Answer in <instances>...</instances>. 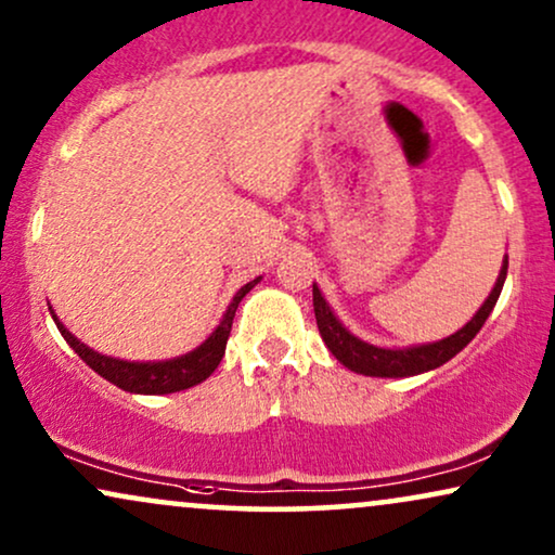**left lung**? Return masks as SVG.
Wrapping results in <instances>:
<instances>
[{"label":"left lung","mask_w":555,"mask_h":555,"mask_svg":"<svg viewBox=\"0 0 555 555\" xmlns=\"http://www.w3.org/2000/svg\"><path fill=\"white\" fill-rule=\"evenodd\" d=\"M504 279H507V256H504L502 261L494 289L489 292V297L483 299V305L476 310L474 318L468 320L461 330H455L453 335H448V338L435 340V343H423V346L384 348V346H374V343L361 340L359 335L350 333V330L335 318L333 307H330L325 297H322L318 284H312L314 318H318L320 335L322 340H325L327 350L346 369L363 376H382V378L417 376V374H425V371L443 366L446 361H451L455 353H461V350L474 340V335L479 333L483 322H487L489 314H492L496 299H500Z\"/></svg>","instance_id":"8db88e82"}]
</instances>
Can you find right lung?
<instances>
[{
    "mask_svg": "<svg viewBox=\"0 0 555 555\" xmlns=\"http://www.w3.org/2000/svg\"><path fill=\"white\" fill-rule=\"evenodd\" d=\"M258 282H261V276H256L254 282H248L235 292V297L230 299L225 314H222L220 325L209 333V338L205 343H199V346L189 350L184 356H177V359H166V361H122V359H115V356H104L100 350L83 346L76 335L68 333V327L59 320V314L53 312V307H48V310H51L53 322L55 327L61 330L63 340L79 353V359L87 363L91 371H96L102 378H107L109 384L130 391V395H173V391L202 384L217 366H220L222 356H225V346L230 338V327H233L237 305H241V299L254 289Z\"/></svg>",
    "mask_w": 555,
    "mask_h": 555,
    "instance_id": "right-lung-1",
    "label": "right lung"
}]
</instances>
